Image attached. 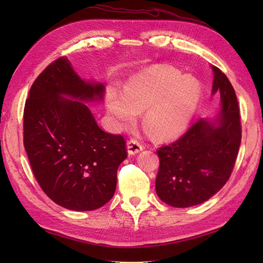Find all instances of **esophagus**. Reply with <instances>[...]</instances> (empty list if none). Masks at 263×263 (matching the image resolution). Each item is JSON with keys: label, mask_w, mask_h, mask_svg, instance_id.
Instances as JSON below:
<instances>
[{"label": "esophagus", "mask_w": 263, "mask_h": 263, "mask_svg": "<svg viewBox=\"0 0 263 263\" xmlns=\"http://www.w3.org/2000/svg\"><path fill=\"white\" fill-rule=\"evenodd\" d=\"M126 147H127L128 155H136L138 153H140L143 149L142 143L140 141H138L137 139H130L126 143Z\"/></svg>", "instance_id": "obj_1"}]
</instances>
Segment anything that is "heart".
<instances>
[{
	"label": "heart",
	"instance_id": "obj_1",
	"mask_svg": "<svg viewBox=\"0 0 263 263\" xmlns=\"http://www.w3.org/2000/svg\"><path fill=\"white\" fill-rule=\"evenodd\" d=\"M201 95L192 77L171 68L153 69L128 81L124 95L107 93V109L123 127L135 124L144 111V125L158 138H172L185 130Z\"/></svg>",
	"mask_w": 263,
	"mask_h": 263
}]
</instances>
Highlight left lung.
Listing matches in <instances>:
<instances>
[{
	"label": "left lung",
	"mask_w": 263,
	"mask_h": 263,
	"mask_svg": "<svg viewBox=\"0 0 263 263\" xmlns=\"http://www.w3.org/2000/svg\"><path fill=\"white\" fill-rule=\"evenodd\" d=\"M212 95H220L221 110L215 121L200 119L173 143L158 148L156 192L176 208L200 204L230 180L242 139L235 90L225 73L212 66Z\"/></svg>",
	"instance_id": "1"
}]
</instances>
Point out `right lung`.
I'll return each instance as SVG.
<instances>
[{
	"label": "right lung",
	"mask_w": 263,
	"mask_h": 263,
	"mask_svg": "<svg viewBox=\"0 0 263 263\" xmlns=\"http://www.w3.org/2000/svg\"><path fill=\"white\" fill-rule=\"evenodd\" d=\"M102 83L83 81L66 58L49 64L29 90L24 146L33 175L55 203L98 209L113 198L125 140L100 128L85 103L103 98ZM69 96L71 99H65Z\"/></svg>",
	"instance_id": "1"
}]
</instances>
